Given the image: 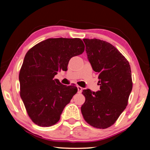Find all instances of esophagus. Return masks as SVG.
<instances>
[{"instance_id": "1", "label": "esophagus", "mask_w": 150, "mask_h": 150, "mask_svg": "<svg viewBox=\"0 0 150 150\" xmlns=\"http://www.w3.org/2000/svg\"><path fill=\"white\" fill-rule=\"evenodd\" d=\"M77 89H78V93H81L83 91V88L80 87V86H77Z\"/></svg>"}]
</instances>
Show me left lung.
<instances>
[{
	"label": "left lung",
	"instance_id": "8db88e82",
	"mask_svg": "<svg viewBox=\"0 0 150 150\" xmlns=\"http://www.w3.org/2000/svg\"><path fill=\"white\" fill-rule=\"evenodd\" d=\"M88 59L98 75L100 91H83L85 102L81 110L87 122L105 129L117 120L128 105L132 89L130 65L125 57L107 42L83 39Z\"/></svg>",
	"mask_w": 150,
	"mask_h": 150
}]
</instances>
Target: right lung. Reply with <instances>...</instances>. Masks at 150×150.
Returning <instances> with one entry per match:
<instances>
[{
    "label": "right lung",
    "mask_w": 150,
    "mask_h": 150,
    "mask_svg": "<svg viewBox=\"0 0 150 150\" xmlns=\"http://www.w3.org/2000/svg\"><path fill=\"white\" fill-rule=\"evenodd\" d=\"M84 50L80 38H59L45 40L28 51L19 73L20 95L33 122L48 127L59 120L77 88L63 85L54 77L67 71L71 58Z\"/></svg>",
    "instance_id": "right-lung-1"
}]
</instances>
